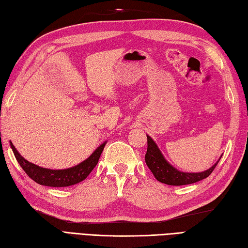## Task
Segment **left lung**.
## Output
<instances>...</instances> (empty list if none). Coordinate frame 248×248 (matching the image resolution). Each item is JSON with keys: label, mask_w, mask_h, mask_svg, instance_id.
I'll return each instance as SVG.
<instances>
[{"label": "left lung", "mask_w": 248, "mask_h": 248, "mask_svg": "<svg viewBox=\"0 0 248 248\" xmlns=\"http://www.w3.org/2000/svg\"><path fill=\"white\" fill-rule=\"evenodd\" d=\"M146 137H148V151L145 154L146 166L152 171L156 180L167 185H187L208 178L213 172L216 165L218 164L220 159L217 160V163L212 166L210 169L202 171V172H182L165 159L154 140L148 135H146Z\"/></svg>", "instance_id": "8db88e82"}]
</instances>
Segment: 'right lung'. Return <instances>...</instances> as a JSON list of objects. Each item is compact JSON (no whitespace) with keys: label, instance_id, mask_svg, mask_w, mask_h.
I'll use <instances>...</instances> for the list:
<instances>
[{"label":"right lung","instance_id":"add662e5","mask_svg":"<svg viewBox=\"0 0 248 248\" xmlns=\"http://www.w3.org/2000/svg\"><path fill=\"white\" fill-rule=\"evenodd\" d=\"M106 141L100 144L96 149L92 155L88 157L82 163L77 166H74L68 169H61V170H52L47 168H42L35 164L30 163L25 158H23L19 154L18 151L15 148L14 144L11 142L12 150L15 154V157L18 160L19 165L24 170L30 178L36 182L39 185L50 186V187H66V186H72L83 181L91 173L95 166L97 165L100 154L104 151L106 145Z\"/></svg>","mask_w":248,"mask_h":248}]
</instances>
